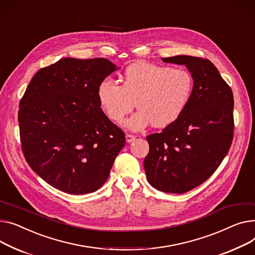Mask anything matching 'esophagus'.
Wrapping results in <instances>:
<instances>
[{
	"instance_id": "1",
	"label": "esophagus",
	"mask_w": 255,
	"mask_h": 255,
	"mask_svg": "<svg viewBox=\"0 0 255 255\" xmlns=\"http://www.w3.org/2000/svg\"><path fill=\"white\" fill-rule=\"evenodd\" d=\"M125 137H126V141H127V142H129V143H130V142H132V141L135 139V136H134V135L129 134V133H127V134H126V136H125Z\"/></svg>"
}]
</instances>
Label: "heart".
<instances>
[{
    "instance_id": "b5f03b06",
    "label": "heart",
    "mask_w": 255,
    "mask_h": 255,
    "mask_svg": "<svg viewBox=\"0 0 255 255\" xmlns=\"http://www.w3.org/2000/svg\"><path fill=\"white\" fill-rule=\"evenodd\" d=\"M123 84L110 78L97 86L99 105L115 123H121L127 114L139 109L126 126L139 131L152 123L166 127L176 122L188 107L194 91V78L184 69L149 62L129 65Z\"/></svg>"
}]
</instances>
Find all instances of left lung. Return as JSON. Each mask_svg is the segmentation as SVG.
Returning a JSON list of instances; mask_svg holds the SVG:
<instances>
[{
	"instance_id": "left-lung-1",
	"label": "left lung",
	"mask_w": 255,
	"mask_h": 255,
	"mask_svg": "<svg viewBox=\"0 0 255 255\" xmlns=\"http://www.w3.org/2000/svg\"><path fill=\"white\" fill-rule=\"evenodd\" d=\"M162 60L184 64L194 91L176 122L147 135L143 166L152 188L183 194L207 180L227 156L234 136V96L210 60L189 55Z\"/></svg>"
}]
</instances>
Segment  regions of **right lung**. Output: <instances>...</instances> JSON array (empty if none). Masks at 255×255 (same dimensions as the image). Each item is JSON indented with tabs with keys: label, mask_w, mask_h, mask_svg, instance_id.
<instances>
[{
	"label": "right lung",
	"mask_w": 255,
	"mask_h": 255,
	"mask_svg": "<svg viewBox=\"0 0 255 255\" xmlns=\"http://www.w3.org/2000/svg\"><path fill=\"white\" fill-rule=\"evenodd\" d=\"M118 67L106 58H61L32 77L19 104L24 158L53 188L83 195L108 180L125 133L103 112L101 80Z\"/></svg>",
	"instance_id": "add662e5"
}]
</instances>
